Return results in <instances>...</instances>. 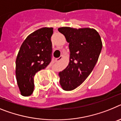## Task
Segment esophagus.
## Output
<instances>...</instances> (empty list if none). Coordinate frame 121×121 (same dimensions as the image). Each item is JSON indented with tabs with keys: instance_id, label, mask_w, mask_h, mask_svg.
<instances>
[{
	"instance_id": "1",
	"label": "esophagus",
	"mask_w": 121,
	"mask_h": 121,
	"mask_svg": "<svg viewBox=\"0 0 121 121\" xmlns=\"http://www.w3.org/2000/svg\"><path fill=\"white\" fill-rule=\"evenodd\" d=\"M62 59H63V56H60L59 58H56V61H60Z\"/></svg>"
}]
</instances>
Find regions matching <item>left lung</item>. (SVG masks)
<instances>
[{
    "label": "left lung",
    "mask_w": 121,
    "mask_h": 121,
    "mask_svg": "<svg viewBox=\"0 0 121 121\" xmlns=\"http://www.w3.org/2000/svg\"><path fill=\"white\" fill-rule=\"evenodd\" d=\"M58 30L69 43L70 52L69 64L58 73L59 83L63 90L71 91L80 85L92 72L101 52L102 42L94 29L62 27Z\"/></svg>",
    "instance_id": "obj_1"
}]
</instances>
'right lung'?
<instances>
[{
	"instance_id": "1",
	"label": "right lung",
	"mask_w": 121,
	"mask_h": 121,
	"mask_svg": "<svg viewBox=\"0 0 121 121\" xmlns=\"http://www.w3.org/2000/svg\"><path fill=\"white\" fill-rule=\"evenodd\" d=\"M52 27H43L29 35L22 44L16 60V77L21 94L29 96L34 89L36 72L51 61Z\"/></svg>"
}]
</instances>
